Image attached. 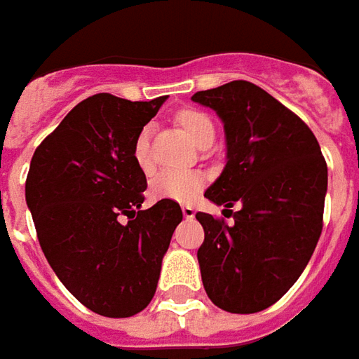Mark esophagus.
Returning <instances> with one entry per match:
<instances>
[{
  "instance_id": "esophagus-1",
  "label": "esophagus",
  "mask_w": 359,
  "mask_h": 359,
  "mask_svg": "<svg viewBox=\"0 0 359 359\" xmlns=\"http://www.w3.org/2000/svg\"><path fill=\"white\" fill-rule=\"evenodd\" d=\"M182 215H184V218H194V208L189 206V204H184L182 206Z\"/></svg>"
}]
</instances>
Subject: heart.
<instances>
[{
	"label": "heart",
	"instance_id": "1",
	"mask_svg": "<svg viewBox=\"0 0 359 359\" xmlns=\"http://www.w3.org/2000/svg\"><path fill=\"white\" fill-rule=\"evenodd\" d=\"M177 121L182 129L191 135V139L198 147L210 144L215 139V123L208 115L196 109H184L177 115ZM133 156L142 172H151L155 167L153 153H151V129H144L137 135L133 142ZM204 187V175L198 170H177L167 168L155 175L151 180V194L161 201H175V203H191L192 198Z\"/></svg>",
	"mask_w": 359,
	"mask_h": 359
}]
</instances>
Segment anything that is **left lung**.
<instances>
[{
	"label": "left lung",
	"mask_w": 359,
	"mask_h": 359,
	"mask_svg": "<svg viewBox=\"0 0 359 359\" xmlns=\"http://www.w3.org/2000/svg\"><path fill=\"white\" fill-rule=\"evenodd\" d=\"M192 101L224 123L229 161L204 196L234 218L226 224L196 212L204 290L226 312L254 314L278 302L312 258L324 224L327 165L310 127L250 81L198 91Z\"/></svg>",
	"instance_id": "1"
}]
</instances>
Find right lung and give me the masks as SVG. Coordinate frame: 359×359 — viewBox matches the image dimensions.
<instances>
[{
  "label": "right lung",
  "instance_id": "add662e5",
  "mask_svg": "<svg viewBox=\"0 0 359 359\" xmlns=\"http://www.w3.org/2000/svg\"><path fill=\"white\" fill-rule=\"evenodd\" d=\"M163 103L109 93L81 101L35 149L25 180L47 262L83 306L107 318L149 306L182 220L175 201L141 210L147 177L133 142Z\"/></svg>",
  "mask_w": 359,
  "mask_h": 359
}]
</instances>
